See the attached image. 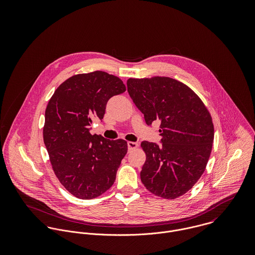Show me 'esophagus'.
Masks as SVG:
<instances>
[{
    "label": "esophagus",
    "mask_w": 255,
    "mask_h": 255,
    "mask_svg": "<svg viewBox=\"0 0 255 255\" xmlns=\"http://www.w3.org/2000/svg\"><path fill=\"white\" fill-rule=\"evenodd\" d=\"M137 147H138V143H136V142H131V141L128 142V151L133 150V149H135V148H137Z\"/></svg>",
    "instance_id": "1"
}]
</instances>
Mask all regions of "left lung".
I'll use <instances>...</instances> for the list:
<instances>
[{
  "label": "left lung",
  "mask_w": 255,
  "mask_h": 255,
  "mask_svg": "<svg viewBox=\"0 0 255 255\" xmlns=\"http://www.w3.org/2000/svg\"><path fill=\"white\" fill-rule=\"evenodd\" d=\"M127 85L146 124L160 122L161 145L141 142L146 154L141 182L153 194L175 199L205 171L214 140L212 118L201 99L174 78H129Z\"/></svg>",
  "instance_id": "obj_1"
}]
</instances>
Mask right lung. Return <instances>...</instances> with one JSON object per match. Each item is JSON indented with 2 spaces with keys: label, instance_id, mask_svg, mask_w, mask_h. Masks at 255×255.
Returning a JSON list of instances; mask_svg holds the SVG:
<instances>
[{
  "label": "right lung",
  "instance_id": "right-lung-1",
  "mask_svg": "<svg viewBox=\"0 0 255 255\" xmlns=\"http://www.w3.org/2000/svg\"><path fill=\"white\" fill-rule=\"evenodd\" d=\"M125 91L119 77L96 71L68 78L49 100L44 143L58 180L77 198H95L116 180L128 143L92 135L90 126L103 119L110 98Z\"/></svg>",
  "mask_w": 255,
  "mask_h": 255
}]
</instances>
